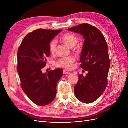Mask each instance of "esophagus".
Segmentation results:
<instances>
[{"mask_svg": "<svg viewBox=\"0 0 128 128\" xmlns=\"http://www.w3.org/2000/svg\"><path fill=\"white\" fill-rule=\"evenodd\" d=\"M63 73L64 74H70V73L66 70H63Z\"/></svg>", "mask_w": 128, "mask_h": 128, "instance_id": "34e87169", "label": "esophagus"}]
</instances>
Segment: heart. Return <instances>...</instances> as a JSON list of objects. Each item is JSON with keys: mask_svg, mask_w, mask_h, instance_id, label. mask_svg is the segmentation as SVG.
<instances>
[{"mask_svg": "<svg viewBox=\"0 0 128 128\" xmlns=\"http://www.w3.org/2000/svg\"><path fill=\"white\" fill-rule=\"evenodd\" d=\"M60 40L66 45H67L70 48H73L76 45L78 42L77 36L70 33H67L63 35L60 38ZM57 43L55 40L50 42V50L52 54H54L56 50ZM75 59L73 57L68 56L60 58L55 62V65L57 67L62 68L65 69H70L72 67Z\"/></svg>", "mask_w": 128, "mask_h": 128, "instance_id": "1", "label": "heart"}]
</instances>
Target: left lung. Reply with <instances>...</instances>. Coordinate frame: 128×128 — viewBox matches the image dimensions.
Instances as JSON below:
<instances>
[{"instance_id": "left-lung-1", "label": "left lung", "mask_w": 128, "mask_h": 128, "mask_svg": "<svg viewBox=\"0 0 128 128\" xmlns=\"http://www.w3.org/2000/svg\"><path fill=\"white\" fill-rule=\"evenodd\" d=\"M70 32L82 35L84 42L80 62L88 73L78 75L74 93L79 101L91 103L100 98L106 88L110 66L108 46L104 37L98 28L88 24H82L68 28Z\"/></svg>"}]
</instances>
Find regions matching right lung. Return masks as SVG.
Instances as JSON below:
<instances>
[{
  "mask_svg": "<svg viewBox=\"0 0 128 128\" xmlns=\"http://www.w3.org/2000/svg\"><path fill=\"white\" fill-rule=\"evenodd\" d=\"M61 31L37 30L27 34L19 47L17 68L22 88L38 106L47 105L54 100L57 84L63 76L60 68L42 72L50 55V42Z\"/></svg>",
  "mask_w": 128,
  "mask_h": 128,
  "instance_id": "obj_1",
  "label": "right lung"
}]
</instances>
